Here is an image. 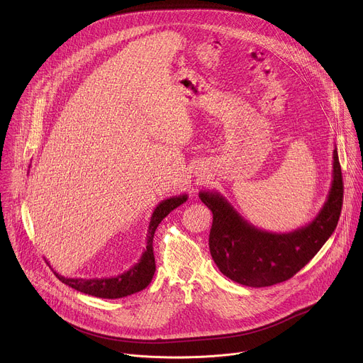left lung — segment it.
<instances>
[{"mask_svg": "<svg viewBox=\"0 0 363 363\" xmlns=\"http://www.w3.org/2000/svg\"><path fill=\"white\" fill-rule=\"evenodd\" d=\"M328 199L312 223L286 234L269 233L245 221L216 191H201L213 213L210 251L220 272L248 287H267L291 279L333 234L343 203V181L337 149Z\"/></svg>", "mask_w": 363, "mask_h": 363, "instance_id": "left-lung-1", "label": "left lung"}]
</instances>
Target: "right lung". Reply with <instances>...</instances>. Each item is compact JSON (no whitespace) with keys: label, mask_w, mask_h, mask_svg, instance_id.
<instances>
[{"label":"right lung","mask_w":363,"mask_h":363,"mask_svg":"<svg viewBox=\"0 0 363 363\" xmlns=\"http://www.w3.org/2000/svg\"><path fill=\"white\" fill-rule=\"evenodd\" d=\"M186 199H188V195L184 194V195L164 199L157 205V208H155L150 217V223L147 228L146 248L140 257V260L128 272L116 277H105V279H67L60 276L56 272L55 274L60 281H63L69 287L77 291H82L84 294L100 297V298H121L143 290L152 281L155 270H157V266H155L153 247H152L153 234L157 231L161 221L171 211H174L177 206L184 203Z\"/></svg>","instance_id":"right-lung-1"}]
</instances>
